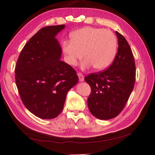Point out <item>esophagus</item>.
<instances>
[{"mask_svg": "<svg viewBox=\"0 0 155 155\" xmlns=\"http://www.w3.org/2000/svg\"><path fill=\"white\" fill-rule=\"evenodd\" d=\"M77 75L78 77V78H79V81L80 82H83L84 81V76L82 74L81 72H78Z\"/></svg>", "mask_w": 155, "mask_h": 155, "instance_id": "1", "label": "esophagus"}]
</instances>
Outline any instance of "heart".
I'll use <instances>...</instances> for the list:
<instances>
[{
  "label": "heart",
  "mask_w": 155,
  "mask_h": 155,
  "mask_svg": "<svg viewBox=\"0 0 155 155\" xmlns=\"http://www.w3.org/2000/svg\"><path fill=\"white\" fill-rule=\"evenodd\" d=\"M117 39L113 31L107 29L87 27L72 33L71 41L62 43L66 61L72 66L85 56L84 68H93L103 71L109 67L116 55Z\"/></svg>",
  "instance_id": "obj_1"
}]
</instances>
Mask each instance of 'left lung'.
<instances>
[{
  "label": "left lung",
  "mask_w": 155,
  "mask_h": 155,
  "mask_svg": "<svg viewBox=\"0 0 155 155\" xmlns=\"http://www.w3.org/2000/svg\"><path fill=\"white\" fill-rule=\"evenodd\" d=\"M116 33L118 50L111 66L84 77L91 89L88 107L91 113L100 120L112 119L120 114L136 80V65L131 48L125 38L119 32Z\"/></svg>",
  "instance_id": "left-lung-1"
}]
</instances>
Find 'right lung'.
<instances>
[{
    "mask_svg": "<svg viewBox=\"0 0 155 155\" xmlns=\"http://www.w3.org/2000/svg\"><path fill=\"white\" fill-rule=\"evenodd\" d=\"M64 25L43 27L27 42L15 66V82L24 105L41 119L61 113L66 94L78 83L75 70L61 61L57 33Z\"/></svg>",
    "mask_w": 155,
    "mask_h": 155,
    "instance_id": "right-lung-1",
    "label": "right lung"
}]
</instances>
